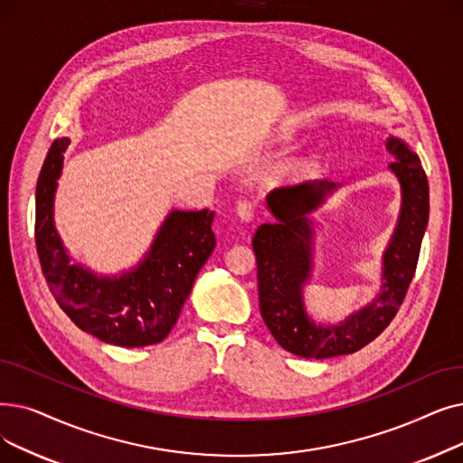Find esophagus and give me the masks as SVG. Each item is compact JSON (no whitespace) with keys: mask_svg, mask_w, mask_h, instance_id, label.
I'll use <instances>...</instances> for the list:
<instances>
[{"mask_svg":"<svg viewBox=\"0 0 463 463\" xmlns=\"http://www.w3.org/2000/svg\"><path fill=\"white\" fill-rule=\"evenodd\" d=\"M236 213L240 219L250 223V221L255 217V206L251 203H248V200H240V203L236 204Z\"/></svg>","mask_w":463,"mask_h":463,"instance_id":"1","label":"esophagus"}]
</instances>
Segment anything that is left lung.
Returning a JSON list of instances; mask_svg holds the SVG:
<instances>
[{"label":"left lung","mask_w":463,"mask_h":463,"mask_svg":"<svg viewBox=\"0 0 463 463\" xmlns=\"http://www.w3.org/2000/svg\"><path fill=\"white\" fill-rule=\"evenodd\" d=\"M393 156L390 168L403 191L399 223L384 253V286L373 303L340 326H316L303 307V286L310 276L312 229L307 213L316 210L335 184L279 187L269 194L274 225H260L253 236L257 259L259 308L276 343L300 357L326 359L354 354L384 331L403 305L416 272L421 238L430 217L428 175L414 155L397 137L386 139Z\"/></svg>","instance_id":"8db88e82"}]
</instances>
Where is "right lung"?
I'll use <instances>...</instances> for the list:
<instances>
[{
  "label": "right lung",
  "mask_w": 463,
  "mask_h": 463,
  "mask_svg": "<svg viewBox=\"0 0 463 463\" xmlns=\"http://www.w3.org/2000/svg\"><path fill=\"white\" fill-rule=\"evenodd\" d=\"M70 139L52 142L35 187V248L47 286L73 324L104 343L139 348L168 336L198 270L215 248L213 212L174 210L147 257L120 278L70 265L52 223V198Z\"/></svg>",
  "instance_id": "add662e5"
}]
</instances>
